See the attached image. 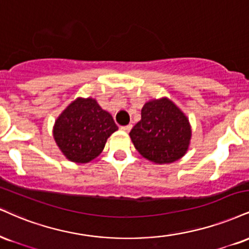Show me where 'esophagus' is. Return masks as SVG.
Listing matches in <instances>:
<instances>
[{
  "mask_svg": "<svg viewBox=\"0 0 249 249\" xmlns=\"http://www.w3.org/2000/svg\"><path fill=\"white\" fill-rule=\"evenodd\" d=\"M123 131H125V132H128V131L131 130V128H132V125L131 124H128V125H125V126H122L121 127Z\"/></svg>",
  "mask_w": 249,
  "mask_h": 249,
  "instance_id": "esophagus-1",
  "label": "esophagus"
}]
</instances>
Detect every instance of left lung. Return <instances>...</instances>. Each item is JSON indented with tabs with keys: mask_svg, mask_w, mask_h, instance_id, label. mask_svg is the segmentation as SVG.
Masks as SVG:
<instances>
[{
	"mask_svg": "<svg viewBox=\"0 0 249 249\" xmlns=\"http://www.w3.org/2000/svg\"><path fill=\"white\" fill-rule=\"evenodd\" d=\"M134 147L155 163H170L187 153L191 127L184 113L168 98L149 101L130 132Z\"/></svg>",
	"mask_w": 249,
	"mask_h": 249,
	"instance_id": "left-lung-1",
	"label": "left lung"
}]
</instances>
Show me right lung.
<instances>
[{
	"instance_id": "right-lung-1",
	"label": "right lung",
	"mask_w": 249,
	"mask_h": 249,
	"mask_svg": "<svg viewBox=\"0 0 249 249\" xmlns=\"http://www.w3.org/2000/svg\"><path fill=\"white\" fill-rule=\"evenodd\" d=\"M118 126L92 98H77L56 119L53 137L68 160L87 163L103 151Z\"/></svg>"
}]
</instances>
